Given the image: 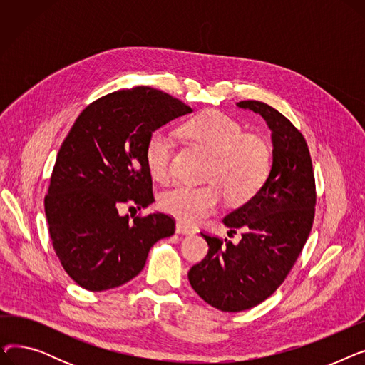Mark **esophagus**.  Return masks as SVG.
Here are the masks:
<instances>
[{
	"instance_id": "esophagus-1",
	"label": "esophagus",
	"mask_w": 365,
	"mask_h": 365,
	"mask_svg": "<svg viewBox=\"0 0 365 365\" xmlns=\"http://www.w3.org/2000/svg\"><path fill=\"white\" fill-rule=\"evenodd\" d=\"M176 232L178 234H183V235H194L197 231H195V229H192V227L183 225L182 222H178L176 223Z\"/></svg>"
}]
</instances>
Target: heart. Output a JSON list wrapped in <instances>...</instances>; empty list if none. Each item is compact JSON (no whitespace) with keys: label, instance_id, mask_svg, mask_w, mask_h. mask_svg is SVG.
<instances>
[{"label":"heart","instance_id":"obj_1","mask_svg":"<svg viewBox=\"0 0 365 365\" xmlns=\"http://www.w3.org/2000/svg\"><path fill=\"white\" fill-rule=\"evenodd\" d=\"M187 138L213 155L201 186L179 185L161 195L160 205L165 213L186 225H195L216 212L225 195L234 204L252 200L266 182L272 167L269 145L220 110H207L183 127ZM175 160V140L158 128L149 134L145 161L150 176L158 182L170 180Z\"/></svg>","mask_w":365,"mask_h":365}]
</instances>
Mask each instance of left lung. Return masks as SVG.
Listing matches in <instances>:
<instances>
[{
  "mask_svg": "<svg viewBox=\"0 0 365 365\" xmlns=\"http://www.w3.org/2000/svg\"><path fill=\"white\" fill-rule=\"evenodd\" d=\"M262 115L272 131V167L259 192L229 213L223 223L241 241L202 234L208 253L190 267L198 296L223 312L250 309L275 293L308 240L315 216V178L303 134L272 106L257 101L237 103Z\"/></svg>",
  "mask_w": 365,
  "mask_h": 365,
  "instance_id": "8db88e82",
  "label": "left lung"
}]
</instances>
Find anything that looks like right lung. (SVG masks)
<instances>
[{
	"label": "right lung",
	"mask_w": 365,
	"mask_h": 365,
	"mask_svg": "<svg viewBox=\"0 0 365 365\" xmlns=\"http://www.w3.org/2000/svg\"><path fill=\"white\" fill-rule=\"evenodd\" d=\"M189 112L164 91L134 87L91 102L75 120L57 152L44 208L56 256L83 289L128 282L143 269L150 247L175 234V219L164 213L130 220L118 208L152 204L146 140Z\"/></svg>",
	"instance_id": "obj_1"
}]
</instances>
